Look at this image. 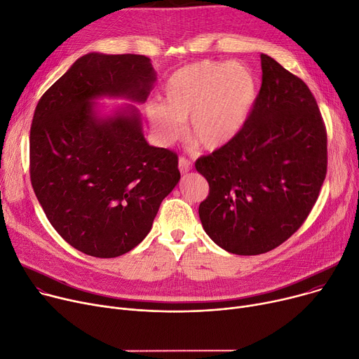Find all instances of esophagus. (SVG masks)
Instances as JSON below:
<instances>
[{"label": "esophagus", "mask_w": 359, "mask_h": 359, "mask_svg": "<svg viewBox=\"0 0 359 359\" xmlns=\"http://www.w3.org/2000/svg\"><path fill=\"white\" fill-rule=\"evenodd\" d=\"M178 168H180L181 174H187L188 171H191V168H193V162L189 161L188 158H185V156H180V161H178Z\"/></svg>", "instance_id": "esophagus-1"}]
</instances>
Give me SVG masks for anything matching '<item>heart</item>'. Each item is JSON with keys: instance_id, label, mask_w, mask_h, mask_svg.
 I'll list each match as a JSON object with an SVG mask.
<instances>
[{"instance_id": "b5f03b06", "label": "heart", "mask_w": 359, "mask_h": 359, "mask_svg": "<svg viewBox=\"0 0 359 359\" xmlns=\"http://www.w3.org/2000/svg\"><path fill=\"white\" fill-rule=\"evenodd\" d=\"M257 98V79L241 63L201 60L168 79L162 102L147 105L152 129L163 143L177 140L182 121L203 149H219L241 132Z\"/></svg>"}]
</instances>
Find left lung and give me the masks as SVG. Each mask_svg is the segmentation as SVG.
<instances>
[{
	"label": "left lung",
	"mask_w": 359,
	"mask_h": 359,
	"mask_svg": "<svg viewBox=\"0 0 359 359\" xmlns=\"http://www.w3.org/2000/svg\"><path fill=\"white\" fill-rule=\"evenodd\" d=\"M262 86L241 132L196 162L208 182L205 233L236 255H261L306 222L327 172V132L303 79L261 55Z\"/></svg>",
	"instance_id": "left-lung-1"
}]
</instances>
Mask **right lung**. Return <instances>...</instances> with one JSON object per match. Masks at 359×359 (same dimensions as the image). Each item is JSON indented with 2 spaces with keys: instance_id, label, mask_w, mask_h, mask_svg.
I'll use <instances>...</instances> for the list:
<instances>
[{
  "instance_id": "right-lung-1",
  "label": "right lung",
  "mask_w": 359,
  "mask_h": 359,
  "mask_svg": "<svg viewBox=\"0 0 359 359\" xmlns=\"http://www.w3.org/2000/svg\"><path fill=\"white\" fill-rule=\"evenodd\" d=\"M155 72L143 55L88 53L40 97L30 128V181L55 230L72 248L116 258L149 233L180 181L178 155L146 142L140 117L98 120L91 100L143 102Z\"/></svg>"
}]
</instances>
